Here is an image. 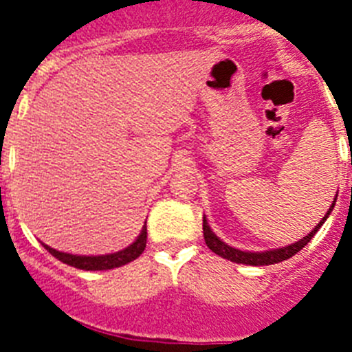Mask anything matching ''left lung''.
I'll return each instance as SVG.
<instances>
[{
	"label": "left lung",
	"mask_w": 352,
	"mask_h": 352,
	"mask_svg": "<svg viewBox=\"0 0 352 352\" xmlns=\"http://www.w3.org/2000/svg\"><path fill=\"white\" fill-rule=\"evenodd\" d=\"M335 203H337V197L333 199V203L329 206L328 213L322 217V220L314 227V231L310 232L309 236H305L303 239L296 241V243L289 245V247L284 248H276V250H266V252H241L238 248H232L229 245H226L223 241H220L217 236L213 234V231L210 229L206 222V217L203 219V232H204V241H206L208 248L211 252H214L217 256L223 257L227 261H232V263H238V264H250V266H268V264H276V263H282V261H287L291 259L292 256H296L298 252L305 247V245L309 243L310 239L316 236V232L319 231V227L324 223V220L328 219V214L333 211Z\"/></svg>",
	"instance_id": "left-lung-1"
}]
</instances>
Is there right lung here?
Returning <instances> with one entry per match:
<instances>
[{"label":"right lung","mask_w":352,"mask_h":352,"mask_svg":"<svg viewBox=\"0 0 352 352\" xmlns=\"http://www.w3.org/2000/svg\"><path fill=\"white\" fill-rule=\"evenodd\" d=\"M146 238H148V231H146V226L142 227L139 238L133 241L130 247H126L125 250L116 252V254H109V256H74V254H65V252H58L54 248L43 245L45 250L49 254L56 257L61 263L68 264V266H74V268L86 270V272H98V270H113L120 268L123 264L132 263L133 259H138L146 248Z\"/></svg>","instance_id":"obj_1"}]
</instances>
